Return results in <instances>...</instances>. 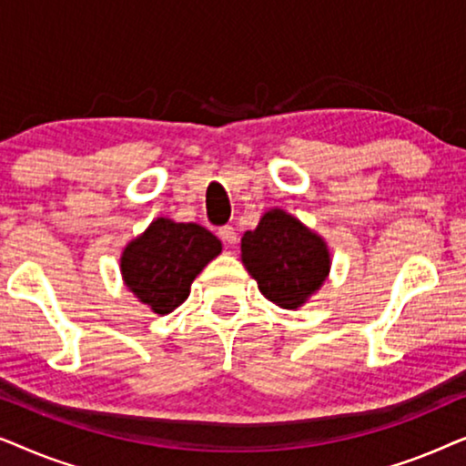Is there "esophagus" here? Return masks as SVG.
I'll use <instances>...</instances> for the list:
<instances>
[{"label":"esophagus","instance_id":"esophagus-1","mask_svg":"<svg viewBox=\"0 0 466 466\" xmlns=\"http://www.w3.org/2000/svg\"><path fill=\"white\" fill-rule=\"evenodd\" d=\"M218 238L225 241L227 246H235L238 244V231H235V227H231V225H225V227H220L218 228Z\"/></svg>","mask_w":466,"mask_h":466}]
</instances>
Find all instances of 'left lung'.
Here are the masks:
<instances>
[{"label":"left lung","instance_id":"8db88e82","mask_svg":"<svg viewBox=\"0 0 466 466\" xmlns=\"http://www.w3.org/2000/svg\"><path fill=\"white\" fill-rule=\"evenodd\" d=\"M241 260L258 290L284 309H297L320 289L330 271V254L320 235L284 209L263 214L241 238Z\"/></svg>","mask_w":466,"mask_h":466}]
</instances>
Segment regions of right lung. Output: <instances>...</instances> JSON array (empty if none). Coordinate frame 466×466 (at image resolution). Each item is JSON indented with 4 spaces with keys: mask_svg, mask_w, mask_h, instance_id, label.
<instances>
[{
    "mask_svg": "<svg viewBox=\"0 0 466 466\" xmlns=\"http://www.w3.org/2000/svg\"><path fill=\"white\" fill-rule=\"evenodd\" d=\"M220 252V239L208 228L157 218L125 248L120 271L127 289L165 316L187 301L193 279Z\"/></svg>",
    "mask_w": 466,
    "mask_h": 466,
    "instance_id": "add662e5",
    "label": "right lung"
}]
</instances>
